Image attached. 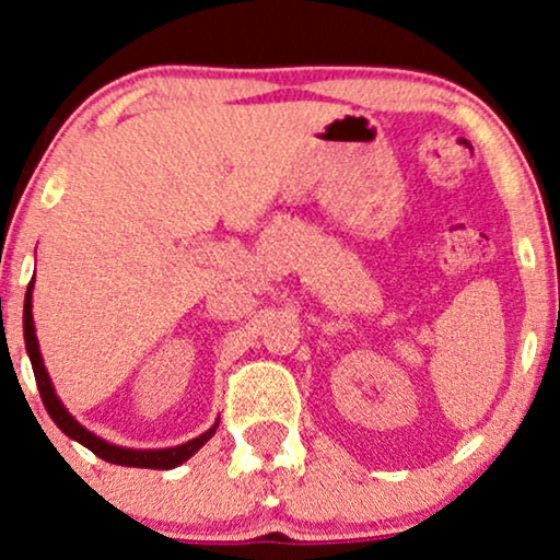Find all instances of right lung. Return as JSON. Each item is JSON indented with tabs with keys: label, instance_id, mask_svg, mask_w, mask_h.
Here are the masks:
<instances>
[{
	"label": "right lung",
	"instance_id": "1",
	"mask_svg": "<svg viewBox=\"0 0 560 560\" xmlns=\"http://www.w3.org/2000/svg\"><path fill=\"white\" fill-rule=\"evenodd\" d=\"M32 289H35V281H30L27 294H24V316H22V327H24V345H27V354L32 362V370H35V380L39 387V397L45 402V410L52 417L57 428H60L67 438L78 440L80 445H85L88 450H93L97 457L113 463V465H125V467H150V470H171V467L186 463L190 455H196L200 447L206 445L208 440L213 438L219 422L213 424L211 430H206L203 435H198L194 440L183 442V445L175 447H165V450H130V447H118L110 445V442L100 440L93 432L82 428V424L74 420V417L65 410V405L60 402V397L55 395L52 382H49V374L42 364V354H39V345H37V334H35V322H32Z\"/></svg>",
	"mask_w": 560,
	"mask_h": 560
}]
</instances>
